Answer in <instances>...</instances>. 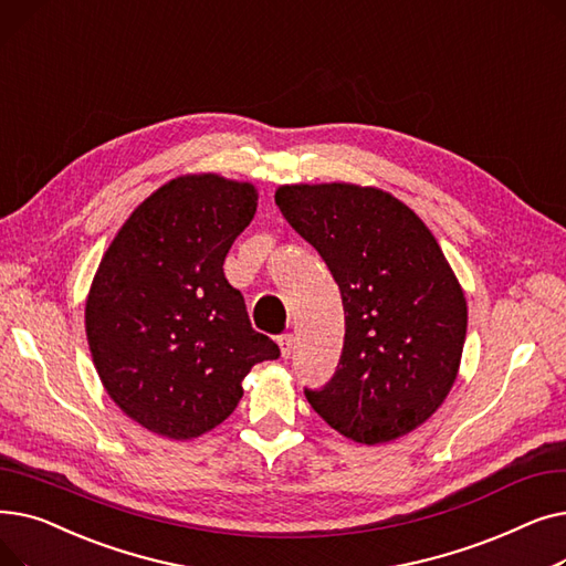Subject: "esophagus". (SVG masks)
I'll use <instances>...</instances> for the list:
<instances>
[{
	"instance_id": "esophagus-1",
	"label": "esophagus",
	"mask_w": 566,
	"mask_h": 566,
	"mask_svg": "<svg viewBox=\"0 0 566 566\" xmlns=\"http://www.w3.org/2000/svg\"><path fill=\"white\" fill-rule=\"evenodd\" d=\"M277 344H280V350H282V358L289 360L291 355H293V348H295V337L293 335H282L277 339Z\"/></svg>"
}]
</instances>
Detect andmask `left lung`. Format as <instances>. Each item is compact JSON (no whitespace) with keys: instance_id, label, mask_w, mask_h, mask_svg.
Returning a JSON list of instances; mask_svg holds the SVG:
<instances>
[{"instance_id":"1","label":"left lung","mask_w":566,"mask_h":566,"mask_svg":"<svg viewBox=\"0 0 566 566\" xmlns=\"http://www.w3.org/2000/svg\"><path fill=\"white\" fill-rule=\"evenodd\" d=\"M275 203L331 268L346 316L337 371L305 390L307 401L363 444L418 429L452 390L468 328L463 289L433 233L378 188L282 186Z\"/></svg>"}]
</instances>
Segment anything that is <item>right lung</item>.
Instances as JSON below:
<instances>
[{"label":"right lung","mask_w":566,"mask_h":566,"mask_svg":"<svg viewBox=\"0 0 566 566\" xmlns=\"http://www.w3.org/2000/svg\"><path fill=\"white\" fill-rule=\"evenodd\" d=\"M256 199L252 184L218 174L171 178L118 229L88 289L84 325L103 388L158 436L216 429L250 369L280 358L222 268Z\"/></svg>","instance_id":"add662e5"}]
</instances>
